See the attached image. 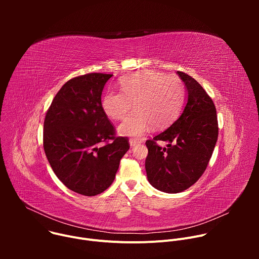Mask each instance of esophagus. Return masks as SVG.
I'll return each instance as SVG.
<instances>
[{"label": "esophagus", "mask_w": 259, "mask_h": 259, "mask_svg": "<svg viewBox=\"0 0 259 259\" xmlns=\"http://www.w3.org/2000/svg\"><path fill=\"white\" fill-rule=\"evenodd\" d=\"M129 143H130V146H136V145H138L139 143H140V141H138V140H136V139H130L129 140Z\"/></svg>", "instance_id": "esophagus-1"}]
</instances>
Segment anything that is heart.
Returning <instances> with one entry per match:
<instances>
[{
  "label": "heart",
  "mask_w": 259,
  "mask_h": 259,
  "mask_svg": "<svg viewBox=\"0 0 259 259\" xmlns=\"http://www.w3.org/2000/svg\"><path fill=\"white\" fill-rule=\"evenodd\" d=\"M121 90H107L101 100L103 112L113 120H121L133 107L118 131L124 136L141 137L152 125L161 129L171 124L179 114L184 87L176 76H165L156 70H142L124 77Z\"/></svg>",
  "instance_id": "b5f03b06"
}]
</instances>
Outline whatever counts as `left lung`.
<instances>
[{
  "label": "left lung",
  "instance_id": "1",
  "mask_svg": "<svg viewBox=\"0 0 259 259\" xmlns=\"http://www.w3.org/2000/svg\"><path fill=\"white\" fill-rule=\"evenodd\" d=\"M188 91L180 117L164 132L146 140L149 155L145 171L152 186L176 194L191 188L202 176L218 137L215 105L203 87L191 76L177 71ZM168 142L161 148L156 141Z\"/></svg>",
  "mask_w": 259,
  "mask_h": 259
}]
</instances>
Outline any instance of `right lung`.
Instances as JSON below:
<instances>
[{"label":"right lung","mask_w":259,"mask_h":259,"mask_svg":"<svg viewBox=\"0 0 259 259\" xmlns=\"http://www.w3.org/2000/svg\"><path fill=\"white\" fill-rule=\"evenodd\" d=\"M112 76L91 72L67 81L44 121L43 145L52 170L67 189L87 197L113 183L130 147L127 137L115 136L102 109V90Z\"/></svg>","instance_id":"1"}]
</instances>
